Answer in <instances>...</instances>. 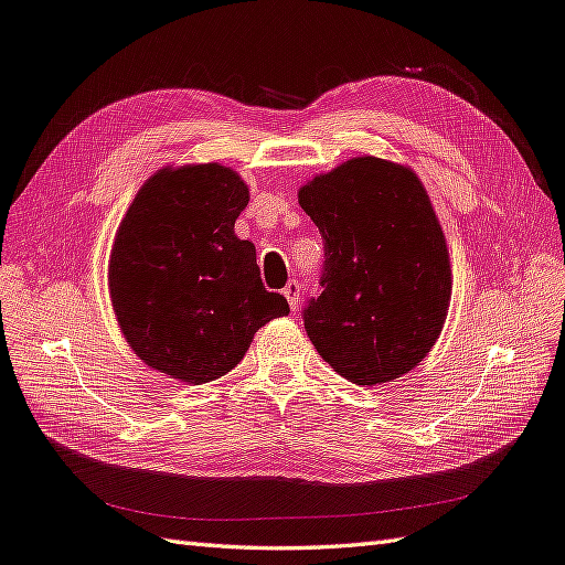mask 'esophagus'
Here are the masks:
<instances>
[{"label":"esophagus","instance_id":"obj_1","mask_svg":"<svg viewBox=\"0 0 565 565\" xmlns=\"http://www.w3.org/2000/svg\"><path fill=\"white\" fill-rule=\"evenodd\" d=\"M282 295H285L287 301H290V309L297 311V309H299V299H301V285H299L297 280H290V282L285 285Z\"/></svg>","mask_w":565,"mask_h":565}]
</instances>
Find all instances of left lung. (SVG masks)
I'll list each match as a JSON object with an SVG mask.
<instances>
[{"mask_svg": "<svg viewBox=\"0 0 565 565\" xmlns=\"http://www.w3.org/2000/svg\"><path fill=\"white\" fill-rule=\"evenodd\" d=\"M299 205L323 237V292L301 311L316 352L356 386L401 379L450 301L446 237L417 174L354 158L301 186Z\"/></svg>", "mask_w": 565, "mask_h": 565, "instance_id": "left-lung-1", "label": "left lung"}]
</instances>
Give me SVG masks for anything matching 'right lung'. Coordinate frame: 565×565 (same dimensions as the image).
Wrapping results in <instances>:
<instances>
[{
  "label": "right lung",
  "instance_id": "1",
  "mask_svg": "<svg viewBox=\"0 0 565 565\" xmlns=\"http://www.w3.org/2000/svg\"><path fill=\"white\" fill-rule=\"evenodd\" d=\"M246 203V184L215 162L164 168L136 194L109 258V292L148 366L201 386L242 362L260 326L290 313L264 287L256 246L235 235Z\"/></svg>",
  "mask_w": 565,
  "mask_h": 565
}]
</instances>
